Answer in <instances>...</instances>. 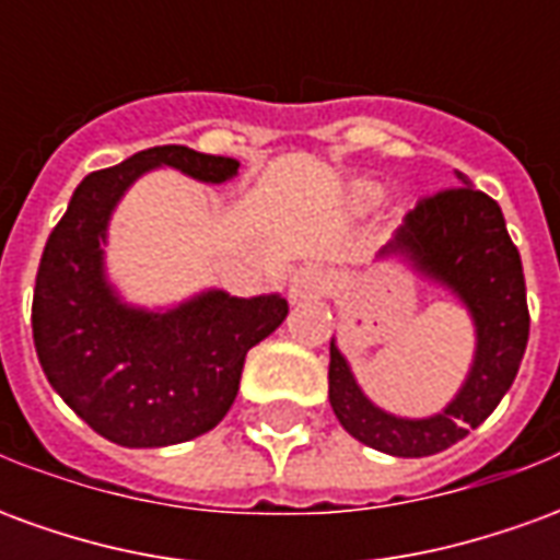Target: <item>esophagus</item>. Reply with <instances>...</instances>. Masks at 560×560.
Masks as SVG:
<instances>
[{
  "instance_id": "34e87169",
  "label": "esophagus",
  "mask_w": 560,
  "mask_h": 560,
  "mask_svg": "<svg viewBox=\"0 0 560 560\" xmlns=\"http://www.w3.org/2000/svg\"><path fill=\"white\" fill-rule=\"evenodd\" d=\"M329 288V276L317 267H303L291 279V300L293 303H308L317 300Z\"/></svg>"
}]
</instances>
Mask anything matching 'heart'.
<instances>
[{
    "mask_svg": "<svg viewBox=\"0 0 560 560\" xmlns=\"http://www.w3.org/2000/svg\"><path fill=\"white\" fill-rule=\"evenodd\" d=\"M357 197H360V200H363V203H369V200H375V197H377L375 185H369V183L357 185Z\"/></svg>",
    "mask_w": 560,
    "mask_h": 560,
    "instance_id": "b5f03b06",
    "label": "heart"
}]
</instances>
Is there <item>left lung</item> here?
Returning a JSON list of instances; mask_svg holds the SVG:
<instances>
[{"label":"left lung","mask_w":560,"mask_h":560,"mask_svg":"<svg viewBox=\"0 0 560 560\" xmlns=\"http://www.w3.org/2000/svg\"><path fill=\"white\" fill-rule=\"evenodd\" d=\"M446 188L405 215L377 257H399L422 279L441 284L474 320V363L456 399L444 411L408 420L377 408L365 396L336 339L329 341V405L360 444L401 458L434 456L477 429L516 381L528 348V300L522 257L510 240L504 212L492 197L470 188L456 173Z\"/></svg>","instance_id":"1"}]
</instances>
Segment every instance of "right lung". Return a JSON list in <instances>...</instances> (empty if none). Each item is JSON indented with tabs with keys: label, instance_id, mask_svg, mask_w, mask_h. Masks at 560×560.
Here are the masks:
<instances>
[{
	"label": "right lung",
	"instance_id": "add662e5",
	"mask_svg": "<svg viewBox=\"0 0 560 560\" xmlns=\"http://www.w3.org/2000/svg\"><path fill=\"white\" fill-rule=\"evenodd\" d=\"M173 167L228 183L240 161L152 147L90 173L44 245L32 339L44 375L71 411L119 446H171L215 429L231 411L245 353L281 327L288 300L203 291L161 312L128 305L104 272L116 203L140 176Z\"/></svg>",
	"mask_w": 560,
	"mask_h": 560
}]
</instances>
